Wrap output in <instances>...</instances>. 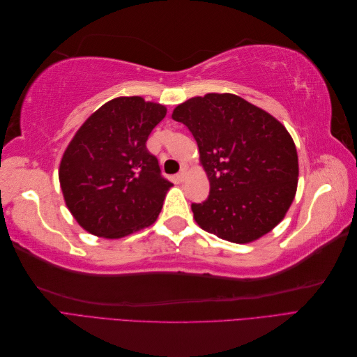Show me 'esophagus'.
<instances>
[{
	"label": "esophagus",
	"instance_id": "1",
	"mask_svg": "<svg viewBox=\"0 0 357 357\" xmlns=\"http://www.w3.org/2000/svg\"><path fill=\"white\" fill-rule=\"evenodd\" d=\"M186 176H188V169H186V168H181V171L177 174V180H178V181H183V180L186 178Z\"/></svg>",
	"mask_w": 357,
	"mask_h": 357
}]
</instances>
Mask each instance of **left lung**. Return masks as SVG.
Listing matches in <instances>:
<instances>
[{
	"label": "left lung",
	"instance_id": "8db88e82",
	"mask_svg": "<svg viewBox=\"0 0 357 357\" xmlns=\"http://www.w3.org/2000/svg\"><path fill=\"white\" fill-rule=\"evenodd\" d=\"M171 117L195 137L210 195L192 204L199 228L247 244L284 219L298 189V152L284 125L234 93L178 104Z\"/></svg>",
	"mask_w": 357,
	"mask_h": 357
}]
</instances>
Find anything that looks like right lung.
Wrapping results in <instances>:
<instances>
[{"label":"right lung","instance_id":"obj_1","mask_svg":"<svg viewBox=\"0 0 357 357\" xmlns=\"http://www.w3.org/2000/svg\"><path fill=\"white\" fill-rule=\"evenodd\" d=\"M167 107L117 96L77 129L59 164L63 201L84 231L119 240L153 225L172 183L146 142Z\"/></svg>","mask_w":357,"mask_h":357}]
</instances>
